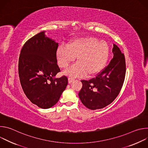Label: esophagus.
Instances as JSON below:
<instances>
[{"label": "esophagus", "instance_id": "esophagus-1", "mask_svg": "<svg viewBox=\"0 0 148 148\" xmlns=\"http://www.w3.org/2000/svg\"><path fill=\"white\" fill-rule=\"evenodd\" d=\"M74 81V78H72V77H69V78H68V81H69V84L73 82Z\"/></svg>", "mask_w": 148, "mask_h": 148}]
</instances>
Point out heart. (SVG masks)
Masks as SVG:
<instances>
[{
  "label": "heart",
  "instance_id": "obj_1",
  "mask_svg": "<svg viewBox=\"0 0 148 148\" xmlns=\"http://www.w3.org/2000/svg\"><path fill=\"white\" fill-rule=\"evenodd\" d=\"M110 48L105 41L86 36L72 39L67 45L60 46L56 52L59 66L66 69L76 58L77 62L64 71L71 77H92L105 67Z\"/></svg>",
  "mask_w": 148,
  "mask_h": 148
}]
</instances>
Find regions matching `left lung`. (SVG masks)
<instances>
[{"instance_id": "obj_1", "label": "left lung", "mask_w": 148, "mask_h": 148, "mask_svg": "<svg viewBox=\"0 0 148 148\" xmlns=\"http://www.w3.org/2000/svg\"><path fill=\"white\" fill-rule=\"evenodd\" d=\"M113 58L96 77L81 80L82 87L78 93L82 103L90 110L101 109L112 102L119 94L124 81L126 64L124 54L113 45Z\"/></svg>"}]
</instances>
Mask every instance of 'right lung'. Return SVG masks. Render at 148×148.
I'll list each match as a JSON object with an SVG mask.
<instances>
[{"label":"right lung","instance_id":"right-lung-1","mask_svg":"<svg viewBox=\"0 0 148 148\" xmlns=\"http://www.w3.org/2000/svg\"><path fill=\"white\" fill-rule=\"evenodd\" d=\"M45 32L34 36L23 46L18 60V75L28 99L38 107L48 109L58 101L68 78H56L60 71L56 57L58 44Z\"/></svg>","mask_w":148,"mask_h":148}]
</instances>
